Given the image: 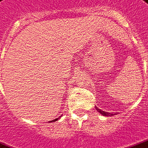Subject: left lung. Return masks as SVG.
<instances>
[{
  "label": "left lung",
  "mask_w": 148,
  "mask_h": 148,
  "mask_svg": "<svg viewBox=\"0 0 148 148\" xmlns=\"http://www.w3.org/2000/svg\"><path fill=\"white\" fill-rule=\"evenodd\" d=\"M95 109H96V110L98 111V112H99L100 114H102L103 116H108V117H110V116H114V115H116V114H117V113H108V112L102 111V110H101L100 109L98 108L97 106H95Z\"/></svg>",
  "instance_id": "obj_1"
}]
</instances>
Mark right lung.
I'll return each mask as SVG.
<instances>
[{
	"mask_svg": "<svg viewBox=\"0 0 148 148\" xmlns=\"http://www.w3.org/2000/svg\"><path fill=\"white\" fill-rule=\"evenodd\" d=\"M60 117H58V118H57V119H54V120H53V121H49V122H54V121H58V119H59V118H60Z\"/></svg>",
	"mask_w": 148,
	"mask_h": 148,
	"instance_id": "add662e5",
	"label": "right lung"
}]
</instances>
